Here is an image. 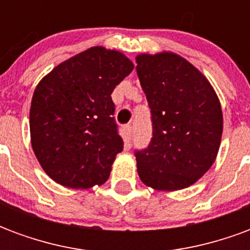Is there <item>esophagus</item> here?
Instances as JSON below:
<instances>
[{"mask_svg": "<svg viewBox=\"0 0 250 250\" xmlns=\"http://www.w3.org/2000/svg\"><path fill=\"white\" fill-rule=\"evenodd\" d=\"M125 134H127V136L131 138V134H132V127H131V125H125Z\"/></svg>", "mask_w": 250, "mask_h": 250, "instance_id": "obj_1", "label": "esophagus"}]
</instances>
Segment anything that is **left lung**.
I'll use <instances>...</instances> for the list:
<instances>
[{
    "label": "left lung",
    "mask_w": 250,
    "mask_h": 250,
    "mask_svg": "<svg viewBox=\"0 0 250 250\" xmlns=\"http://www.w3.org/2000/svg\"><path fill=\"white\" fill-rule=\"evenodd\" d=\"M135 60L152 119L150 146L135 152L139 178L155 190L188 188L220 150V99L204 73L174 52L141 53Z\"/></svg>",
    "instance_id": "obj_1"
}]
</instances>
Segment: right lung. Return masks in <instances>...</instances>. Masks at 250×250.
Instances as JSON below:
<instances>
[{
	"instance_id": "1",
	"label": "right lung",
	"mask_w": 250,
	"mask_h": 250,
	"mask_svg": "<svg viewBox=\"0 0 250 250\" xmlns=\"http://www.w3.org/2000/svg\"><path fill=\"white\" fill-rule=\"evenodd\" d=\"M132 69L122 52L92 46L60 62L37 84L29 111L30 143L56 184L91 188L108 179L123 150L111 93Z\"/></svg>"
}]
</instances>
